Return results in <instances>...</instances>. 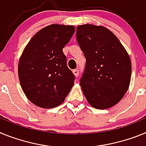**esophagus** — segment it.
<instances>
[{"label": "esophagus", "instance_id": "1", "mask_svg": "<svg viewBox=\"0 0 146 146\" xmlns=\"http://www.w3.org/2000/svg\"><path fill=\"white\" fill-rule=\"evenodd\" d=\"M73 74H74V76L76 77H77L78 76V70L76 69V70H73Z\"/></svg>", "mask_w": 146, "mask_h": 146}]
</instances>
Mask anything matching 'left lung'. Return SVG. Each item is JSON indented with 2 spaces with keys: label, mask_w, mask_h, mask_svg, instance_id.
<instances>
[{
  "label": "left lung",
  "mask_w": 146,
  "mask_h": 146,
  "mask_svg": "<svg viewBox=\"0 0 146 146\" xmlns=\"http://www.w3.org/2000/svg\"><path fill=\"white\" fill-rule=\"evenodd\" d=\"M76 39L86 58L80 85L88 103L98 110L117 104L129 89L131 62L117 37L102 26H77Z\"/></svg>",
  "instance_id": "1"
}]
</instances>
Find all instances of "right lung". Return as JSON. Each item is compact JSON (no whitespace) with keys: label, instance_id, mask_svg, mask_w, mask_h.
Here are the masks:
<instances>
[{"label":"right lung","instance_id":"1","mask_svg":"<svg viewBox=\"0 0 146 146\" xmlns=\"http://www.w3.org/2000/svg\"><path fill=\"white\" fill-rule=\"evenodd\" d=\"M75 32L73 26L51 24L36 33L18 64L20 85L28 99L44 109L64 102L74 84L62 49Z\"/></svg>","mask_w":146,"mask_h":146}]
</instances>
